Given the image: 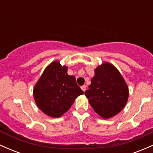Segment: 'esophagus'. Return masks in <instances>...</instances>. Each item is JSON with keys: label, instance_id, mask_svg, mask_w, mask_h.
<instances>
[{"label": "esophagus", "instance_id": "34e87169", "mask_svg": "<svg viewBox=\"0 0 153 153\" xmlns=\"http://www.w3.org/2000/svg\"><path fill=\"white\" fill-rule=\"evenodd\" d=\"M81 89L83 91H85V90H86V85H82L81 86Z\"/></svg>", "mask_w": 153, "mask_h": 153}]
</instances>
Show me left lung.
Masks as SVG:
<instances>
[{
    "label": "left lung",
    "instance_id": "obj_1",
    "mask_svg": "<svg viewBox=\"0 0 153 153\" xmlns=\"http://www.w3.org/2000/svg\"><path fill=\"white\" fill-rule=\"evenodd\" d=\"M94 71L85 95L100 117L111 118L125 106L129 97L128 86L118 70L110 63H103Z\"/></svg>",
    "mask_w": 153,
    "mask_h": 153
}]
</instances>
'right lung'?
Here are the masks:
<instances>
[{
    "mask_svg": "<svg viewBox=\"0 0 153 153\" xmlns=\"http://www.w3.org/2000/svg\"><path fill=\"white\" fill-rule=\"evenodd\" d=\"M68 68L54 61L45 68L33 91L37 106L45 114L61 117L70 109L75 99L84 94Z\"/></svg>",
    "mask_w": 153,
    "mask_h": 153,
    "instance_id": "right-lung-1",
    "label": "right lung"
}]
</instances>
